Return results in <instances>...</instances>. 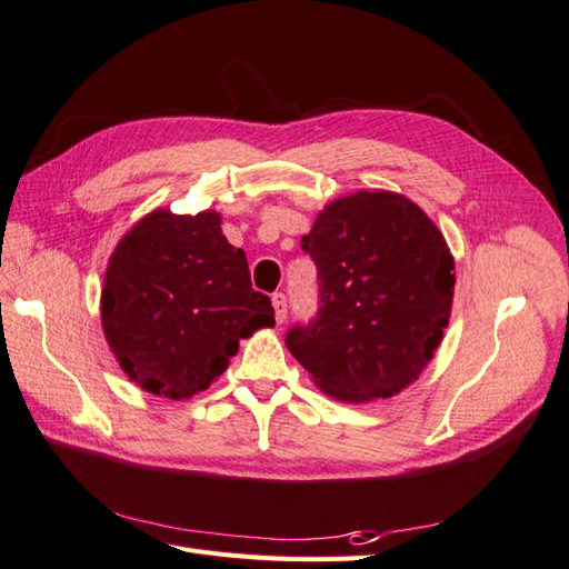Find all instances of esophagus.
Returning a JSON list of instances; mask_svg holds the SVG:
<instances>
[{
	"label": "esophagus",
	"instance_id": "obj_1",
	"mask_svg": "<svg viewBox=\"0 0 569 569\" xmlns=\"http://www.w3.org/2000/svg\"><path fill=\"white\" fill-rule=\"evenodd\" d=\"M272 308H274V320L284 322V318H287V297L282 295V291L272 295Z\"/></svg>",
	"mask_w": 569,
	"mask_h": 569
}]
</instances>
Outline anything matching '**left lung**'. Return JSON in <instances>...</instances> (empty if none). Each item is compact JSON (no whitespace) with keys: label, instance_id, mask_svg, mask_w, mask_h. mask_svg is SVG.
I'll use <instances>...</instances> for the list:
<instances>
[{"label":"left lung","instance_id":"obj_1","mask_svg":"<svg viewBox=\"0 0 569 569\" xmlns=\"http://www.w3.org/2000/svg\"><path fill=\"white\" fill-rule=\"evenodd\" d=\"M301 249L318 270V311L284 335L316 385L341 401L406 389L432 360L453 301V258L422 209L393 192L332 201Z\"/></svg>","mask_w":569,"mask_h":569}]
</instances>
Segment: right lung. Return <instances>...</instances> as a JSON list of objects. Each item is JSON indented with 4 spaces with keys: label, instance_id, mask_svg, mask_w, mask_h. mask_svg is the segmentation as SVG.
I'll return each instance as SVG.
<instances>
[{
    "label": "right lung",
    "instance_id": "right-lung-1",
    "mask_svg": "<svg viewBox=\"0 0 569 569\" xmlns=\"http://www.w3.org/2000/svg\"><path fill=\"white\" fill-rule=\"evenodd\" d=\"M101 322L120 368L142 389L189 399L228 368L239 339L274 325L220 216L153 211L120 239L101 291Z\"/></svg>",
    "mask_w": 569,
    "mask_h": 569
}]
</instances>
